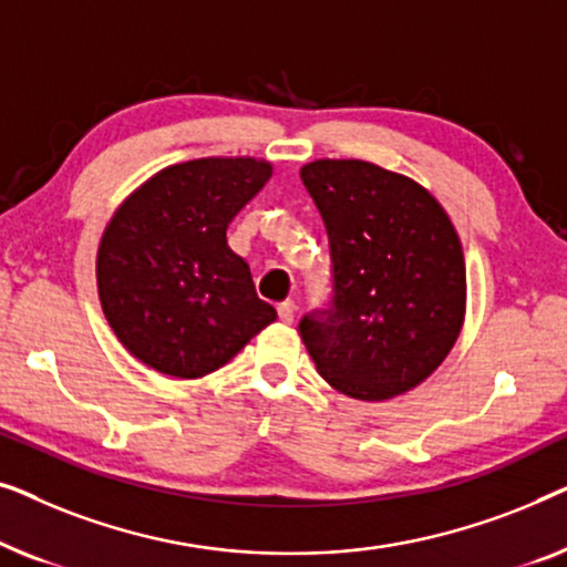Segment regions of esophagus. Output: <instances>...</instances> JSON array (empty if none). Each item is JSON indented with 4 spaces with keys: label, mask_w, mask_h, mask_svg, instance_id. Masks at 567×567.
<instances>
[{
    "label": "esophagus",
    "mask_w": 567,
    "mask_h": 567,
    "mask_svg": "<svg viewBox=\"0 0 567 567\" xmlns=\"http://www.w3.org/2000/svg\"><path fill=\"white\" fill-rule=\"evenodd\" d=\"M293 315H297V305L291 299H286L278 305V320L281 322H293Z\"/></svg>",
    "instance_id": "34e87169"
}]
</instances>
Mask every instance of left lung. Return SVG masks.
I'll list each match as a JSON object with an SVG mask.
<instances>
[{
	"mask_svg": "<svg viewBox=\"0 0 567 567\" xmlns=\"http://www.w3.org/2000/svg\"><path fill=\"white\" fill-rule=\"evenodd\" d=\"M301 183L328 231L330 305L301 317L317 371L353 400L413 390L452 351L467 276L460 237L436 198L361 159H317Z\"/></svg>",
	"mask_w": 567,
	"mask_h": 567,
	"instance_id": "8db88e82",
	"label": "left lung"
}]
</instances>
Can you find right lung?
<instances>
[{"label":"right lung","instance_id":"add662e5","mask_svg":"<svg viewBox=\"0 0 567 567\" xmlns=\"http://www.w3.org/2000/svg\"><path fill=\"white\" fill-rule=\"evenodd\" d=\"M270 165L208 157L162 169L113 214L97 250L100 305L131 355L198 379L276 320L258 299L227 227L262 190Z\"/></svg>","mask_w":567,"mask_h":567}]
</instances>
